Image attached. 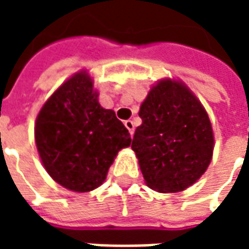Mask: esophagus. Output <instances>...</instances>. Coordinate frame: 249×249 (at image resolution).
<instances>
[{"mask_svg": "<svg viewBox=\"0 0 249 249\" xmlns=\"http://www.w3.org/2000/svg\"><path fill=\"white\" fill-rule=\"evenodd\" d=\"M124 124H125V126H126V129L129 130L130 136H133V133H135V124H133V121H130V120H126Z\"/></svg>", "mask_w": 249, "mask_h": 249, "instance_id": "obj_1", "label": "esophagus"}]
</instances>
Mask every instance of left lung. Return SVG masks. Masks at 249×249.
Returning <instances> with one entry per match:
<instances>
[{
	"label": "left lung",
	"instance_id": "8db88e82",
	"mask_svg": "<svg viewBox=\"0 0 249 249\" xmlns=\"http://www.w3.org/2000/svg\"><path fill=\"white\" fill-rule=\"evenodd\" d=\"M142 124L132 140L146 185L157 192L184 191L208 168L213 132L205 109L181 82L162 80L141 104Z\"/></svg>",
	"mask_w": 249,
	"mask_h": 249
}]
</instances>
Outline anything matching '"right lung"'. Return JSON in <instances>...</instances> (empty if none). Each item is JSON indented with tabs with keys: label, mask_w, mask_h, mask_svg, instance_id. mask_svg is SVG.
I'll list each match as a JSON object with an SVG mask.
<instances>
[{
	"label": "right lung",
	"mask_w": 249,
	"mask_h": 249,
	"mask_svg": "<svg viewBox=\"0 0 249 249\" xmlns=\"http://www.w3.org/2000/svg\"><path fill=\"white\" fill-rule=\"evenodd\" d=\"M35 136L46 172L74 192L100 187L117 152L132 141L113 110L98 104L85 71L64 82L44 104Z\"/></svg>",
	"instance_id": "add662e5"
}]
</instances>
